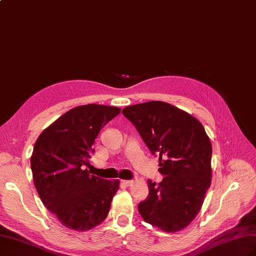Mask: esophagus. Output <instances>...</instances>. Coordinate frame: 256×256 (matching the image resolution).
I'll return each mask as SVG.
<instances>
[{
  "label": "esophagus",
  "mask_w": 256,
  "mask_h": 256,
  "mask_svg": "<svg viewBox=\"0 0 256 256\" xmlns=\"http://www.w3.org/2000/svg\"><path fill=\"white\" fill-rule=\"evenodd\" d=\"M122 182H123V184L124 185H126V186H133V184H134V182L133 180H122Z\"/></svg>",
  "instance_id": "esophagus-1"
}]
</instances>
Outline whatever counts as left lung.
<instances>
[{
  "label": "left lung",
  "instance_id": "8db88e82",
  "mask_svg": "<svg viewBox=\"0 0 256 256\" xmlns=\"http://www.w3.org/2000/svg\"><path fill=\"white\" fill-rule=\"evenodd\" d=\"M122 114L159 156L164 176L159 184L148 180L149 194L140 202L138 212L163 232H180L199 213L211 185V140L200 121L164 102L133 104Z\"/></svg>",
  "mask_w": 256,
  "mask_h": 256
}]
</instances>
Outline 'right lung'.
<instances>
[{
	"instance_id": "1",
	"label": "right lung",
	"mask_w": 256,
	"mask_h": 256,
	"mask_svg": "<svg viewBox=\"0 0 256 256\" xmlns=\"http://www.w3.org/2000/svg\"><path fill=\"white\" fill-rule=\"evenodd\" d=\"M121 109L83 104L67 111L38 137L31 170L40 199L62 224L78 232L100 225L107 218L119 180L90 175V154L97 135Z\"/></svg>"
}]
</instances>
